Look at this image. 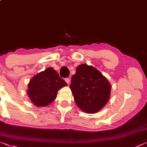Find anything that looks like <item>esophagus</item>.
<instances>
[{
	"label": "esophagus",
	"mask_w": 147,
	"mask_h": 147,
	"mask_svg": "<svg viewBox=\"0 0 147 147\" xmlns=\"http://www.w3.org/2000/svg\"><path fill=\"white\" fill-rule=\"evenodd\" d=\"M65 81L67 82V84H69V83H70V79H69V78H67L65 79Z\"/></svg>",
	"instance_id": "obj_1"
}]
</instances>
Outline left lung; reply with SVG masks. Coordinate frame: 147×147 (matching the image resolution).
Returning <instances> with one entry per match:
<instances>
[{
    "label": "left lung",
    "instance_id": "obj_1",
    "mask_svg": "<svg viewBox=\"0 0 147 147\" xmlns=\"http://www.w3.org/2000/svg\"><path fill=\"white\" fill-rule=\"evenodd\" d=\"M70 89L77 106L85 113H96L106 105L111 85L100 72L92 66L81 64L72 76Z\"/></svg>",
    "mask_w": 147,
    "mask_h": 147
}]
</instances>
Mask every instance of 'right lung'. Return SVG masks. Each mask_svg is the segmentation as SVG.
Returning <instances> with one entry per match:
<instances>
[{"label":"right lung","instance_id":"1","mask_svg":"<svg viewBox=\"0 0 147 147\" xmlns=\"http://www.w3.org/2000/svg\"><path fill=\"white\" fill-rule=\"evenodd\" d=\"M67 85L55 69L48 67L31 78L27 93L34 105L46 107L56 99L58 90Z\"/></svg>","mask_w":147,"mask_h":147}]
</instances>
